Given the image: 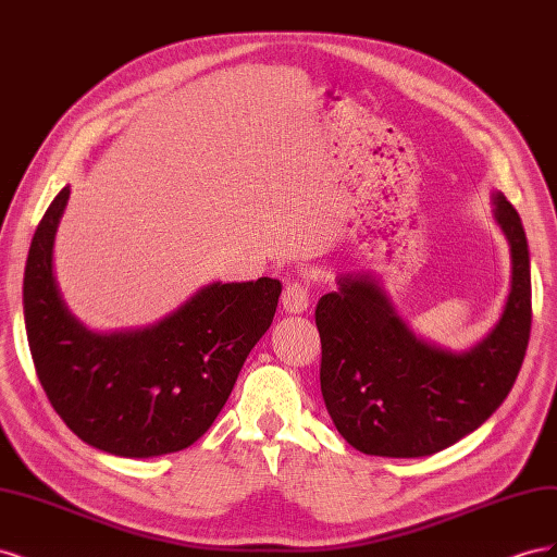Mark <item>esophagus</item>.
<instances>
[{
  "label": "esophagus",
  "instance_id": "obj_1",
  "mask_svg": "<svg viewBox=\"0 0 557 557\" xmlns=\"http://www.w3.org/2000/svg\"><path fill=\"white\" fill-rule=\"evenodd\" d=\"M281 299H283V309L288 313H305L311 305L309 285L301 281H290L288 285H285Z\"/></svg>",
  "mask_w": 557,
  "mask_h": 557
}]
</instances>
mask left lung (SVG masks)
I'll return each mask as SVG.
<instances>
[{
    "label": "left lung",
    "instance_id": "8db88e82",
    "mask_svg": "<svg viewBox=\"0 0 557 557\" xmlns=\"http://www.w3.org/2000/svg\"><path fill=\"white\" fill-rule=\"evenodd\" d=\"M511 246V293L495 330L467 352L416 339L369 276H344L318 299L320 391L344 440L367 455L423 458L491 418L525 358L532 327L530 250L520 215L495 195Z\"/></svg>",
    "mask_w": 557,
    "mask_h": 557
}]
</instances>
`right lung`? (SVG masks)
<instances>
[{"label":"right lung","mask_w":557,"mask_h":557,"mask_svg":"<svg viewBox=\"0 0 557 557\" xmlns=\"http://www.w3.org/2000/svg\"><path fill=\"white\" fill-rule=\"evenodd\" d=\"M66 199L62 188L46 209L23 281L29 352L50 407L78 440L123 458L188 448L213 425L250 348L272 325L281 283H211L153 327L88 332L53 281Z\"/></svg>","instance_id":"obj_1"}]
</instances>
